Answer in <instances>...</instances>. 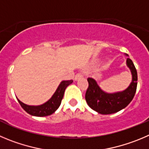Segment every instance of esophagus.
Instances as JSON below:
<instances>
[{
  "mask_svg": "<svg viewBox=\"0 0 149 149\" xmlns=\"http://www.w3.org/2000/svg\"><path fill=\"white\" fill-rule=\"evenodd\" d=\"M83 76H84V75L82 74V73H77V74L75 76V80H78V79H81V78H82Z\"/></svg>",
  "mask_w": 149,
  "mask_h": 149,
  "instance_id": "obj_1",
  "label": "esophagus"
}]
</instances>
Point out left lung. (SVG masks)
Returning a JSON list of instances; mask_svg holds the SVG:
<instances>
[{"label": "left lung", "instance_id": "8db88e82", "mask_svg": "<svg viewBox=\"0 0 149 149\" xmlns=\"http://www.w3.org/2000/svg\"><path fill=\"white\" fill-rule=\"evenodd\" d=\"M126 64L131 70L132 81L123 92L113 94L107 93L100 89L93 79H87L89 85L86 91L85 99L91 109L102 115H109L119 112L132 101L137 90V73L132 59L127 58Z\"/></svg>", "mask_w": 149, "mask_h": 149}]
</instances>
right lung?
<instances>
[{"instance_id": "obj_1", "label": "right lung", "mask_w": 149, "mask_h": 149, "mask_svg": "<svg viewBox=\"0 0 149 149\" xmlns=\"http://www.w3.org/2000/svg\"><path fill=\"white\" fill-rule=\"evenodd\" d=\"M72 82H73V80L62 81L51 99L40 106H29L17 99L18 102L20 104L22 108L30 115L37 117L48 116L54 113L59 108L63 98L65 89Z\"/></svg>"}]
</instances>
